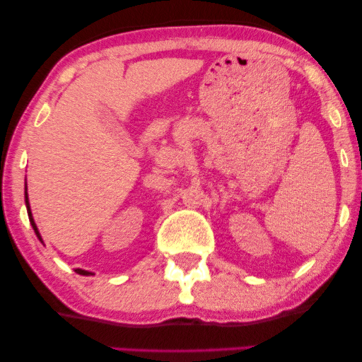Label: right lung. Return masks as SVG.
Here are the masks:
<instances>
[{"instance_id": "add662e5", "label": "right lung", "mask_w": 362, "mask_h": 362, "mask_svg": "<svg viewBox=\"0 0 362 362\" xmlns=\"http://www.w3.org/2000/svg\"><path fill=\"white\" fill-rule=\"evenodd\" d=\"M25 204H27V213H28V220H30V224H32V228H33V230H35V234H37V237L38 239L41 240V235H40V233H38V228H37V224H35V221H33V216H32V210H30V204H28V195H27V189H25ZM43 242V240H41ZM76 272H78V274H81V276H90L91 272L90 271H85V269H75Z\"/></svg>"}]
</instances>
